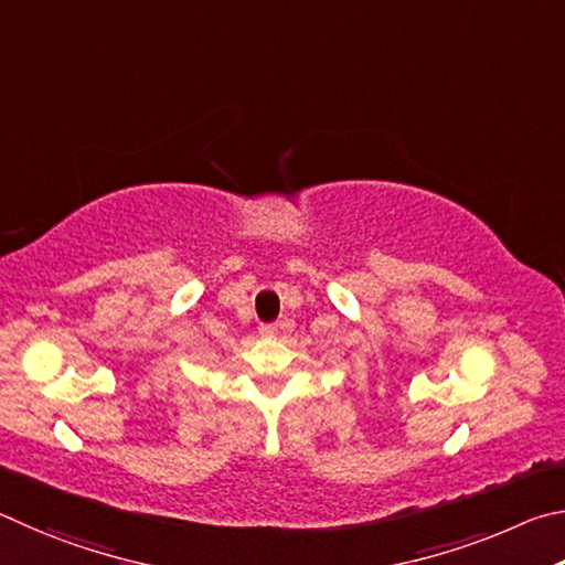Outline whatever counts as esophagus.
I'll list each match as a JSON object with an SVG mask.
<instances>
[{"instance_id": "1", "label": "esophagus", "mask_w": 565, "mask_h": 565, "mask_svg": "<svg viewBox=\"0 0 565 565\" xmlns=\"http://www.w3.org/2000/svg\"><path fill=\"white\" fill-rule=\"evenodd\" d=\"M275 334H277L275 324H263V328H260V338H265V340H273Z\"/></svg>"}]
</instances>
